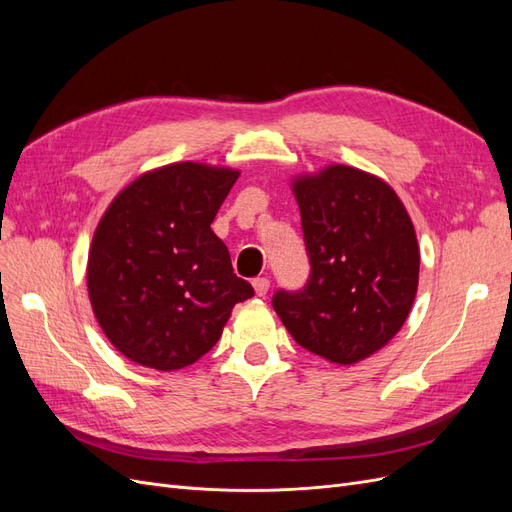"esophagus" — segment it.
<instances>
[{"mask_svg": "<svg viewBox=\"0 0 512 512\" xmlns=\"http://www.w3.org/2000/svg\"><path fill=\"white\" fill-rule=\"evenodd\" d=\"M252 284H254V290H256L258 297H265V294L269 292V286H271V282L267 280V277H256Z\"/></svg>", "mask_w": 512, "mask_h": 512, "instance_id": "1", "label": "esophagus"}]
</instances>
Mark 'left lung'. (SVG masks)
Wrapping results in <instances>:
<instances>
[{
	"label": "left lung",
	"instance_id": "8db88e82",
	"mask_svg": "<svg viewBox=\"0 0 512 512\" xmlns=\"http://www.w3.org/2000/svg\"><path fill=\"white\" fill-rule=\"evenodd\" d=\"M309 258L303 288H280L273 309L294 342L337 365L389 344L418 286V243L397 194L350 166L294 183Z\"/></svg>",
	"mask_w": 512,
	"mask_h": 512
}]
</instances>
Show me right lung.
Wrapping results in <instances>:
<instances>
[{
	"label": "right lung",
	"mask_w": 512,
	"mask_h": 512,
	"mask_svg": "<svg viewBox=\"0 0 512 512\" xmlns=\"http://www.w3.org/2000/svg\"><path fill=\"white\" fill-rule=\"evenodd\" d=\"M230 168L181 162L138 177L100 220L87 286L111 344L130 361L183 369L207 354L237 303L254 297L211 230Z\"/></svg>",
	"instance_id": "right-lung-1"
}]
</instances>
